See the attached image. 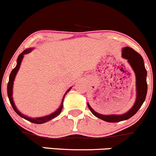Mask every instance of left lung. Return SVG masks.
Instances as JSON below:
<instances>
[{
	"label": "left lung",
	"instance_id": "1",
	"mask_svg": "<svg viewBox=\"0 0 156 156\" xmlns=\"http://www.w3.org/2000/svg\"><path fill=\"white\" fill-rule=\"evenodd\" d=\"M122 57L127 59L128 62L133 69L136 76V90L137 97L133 107L128 112L122 115H101L94 111L87 104L91 113L97 118L108 122H119L121 121L127 120L134 116L146 99L147 92V71L144 67V59L138 52L130 47H125L122 49Z\"/></svg>",
	"mask_w": 156,
	"mask_h": 156
}]
</instances>
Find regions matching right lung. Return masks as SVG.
Listing matches in <instances>:
<instances>
[{
    "label": "right lung",
    "instance_id": "1",
    "mask_svg": "<svg viewBox=\"0 0 156 156\" xmlns=\"http://www.w3.org/2000/svg\"><path fill=\"white\" fill-rule=\"evenodd\" d=\"M31 51H32V48H29V49L24 50L23 51L22 53L18 56V57H17L16 67H15V69L12 70L11 73H10L9 80V83H8V85H7V94H8L9 99V101H10V104L12 105V108H13L14 111L16 112V113L19 115V116H21L22 118L25 119H26V120H28L29 122H32V123L43 124V123H45V122H48V121L53 119H55V117H57L59 114V113H61V111H62V103H63L65 96H66V94L69 91V90L71 88V87H70V88L68 89L67 91H66V94H64L60 107H59V108H58V110H57V111H55V113H51V114L48 115V116H44V117H40V118H34H34H33V119L29 118V117L26 116H24V115L21 114V113H20V112H19L18 111H17L16 107H15V104H14L13 99H12V87H13V82H14V80H15V75H16L17 71H18L19 68H20V63H21V61H22L23 58V55H26V54H28V53H29V52H31Z\"/></svg>",
    "mask_w": 156,
    "mask_h": 156
}]
</instances>
